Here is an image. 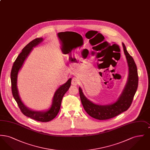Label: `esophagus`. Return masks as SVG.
<instances>
[{"mask_svg": "<svg viewBox=\"0 0 150 150\" xmlns=\"http://www.w3.org/2000/svg\"><path fill=\"white\" fill-rule=\"evenodd\" d=\"M79 84V79L77 78H74L72 79L71 84L72 86H77Z\"/></svg>", "mask_w": 150, "mask_h": 150, "instance_id": "1", "label": "esophagus"}]
</instances>
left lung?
Masks as SVG:
<instances>
[{
	"label": "left lung",
	"mask_w": 150,
	"mask_h": 150,
	"mask_svg": "<svg viewBox=\"0 0 150 150\" xmlns=\"http://www.w3.org/2000/svg\"><path fill=\"white\" fill-rule=\"evenodd\" d=\"M124 54L129 67L128 81L122 92L114 103L107 105H99L88 100L79 87V94L82 105L86 113L98 120L111 119L127 111L130 106L138 85V76L135 62L127 50L125 45L122 43Z\"/></svg>",
	"instance_id": "obj_1"
}]
</instances>
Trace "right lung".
Returning a JSON list of instances; mask_svg holds the SVG:
<instances>
[{"label": "right lung", "mask_w": 150, "mask_h": 150, "mask_svg": "<svg viewBox=\"0 0 150 150\" xmlns=\"http://www.w3.org/2000/svg\"><path fill=\"white\" fill-rule=\"evenodd\" d=\"M43 40L42 38H36L35 39L32 40L29 44H28L23 48L21 52L15 60L12 66L11 72V80L12 94L22 113L36 121L48 122L53 120L59 112L62 98L71 86V79H69L66 83L60 86L57 89L54 94L51 107L50 109L45 111H34L26 107L22 102L17 86L18 73L19 70L21 69L24 61L28 56L31 51L33 50V48L38 45Z\"/></svg>", "instance_id": "add662e5"}]
</instances>
